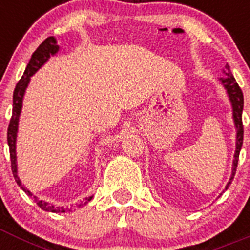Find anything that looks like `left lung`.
Here are the masks:
<instances>
[{
    "mask_svg": "<svg viewBox=\"0 0 250 250\" xmlns=\"http://www.w3.org/2000/svg\"><path fill=\"white\" fill-rule=\"evenodd\" d=\"M225 68L228 71L225 72V76H223L220 80H222L223 85L228 91L229 98H230L231 105H233V116H234V123H235V127H237V150H235V155H234V161H233V174L230 176V180H229L228 185L231 184V180L234 179L235 175V171H237L238 167V160H239V152L242 149L243 145V134H244V127H243V120H242V112H243V106H244V98H243V91L239 87L238 83L235 81V79L231 75L230 70H229V66L227 65ZM225 188V189H227Z\"/></svg>",
    "mask_w": 250,
    "mask_h": 250,
    "instance_id": "1",
    "label": "left lung"
}]
</instances>
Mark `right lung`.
<instances>
[{"instance_id":"add662e5","label":"right lung","mask_w":250,"mask_h":250,"mask_svg":"<svg viewBox=\"0 0 250 250\" xmlns=\"http://www.w3.org/2000/svg\"><path fill=\"white\" fill-rule=\"evenodd\" d=\"M59 50V46H57V40L54 36H50L43 41L39 47L36 48L32 56H31L30 61H28V65L25 70V74L20 79V81L17 83L16 87H15V91H13V109H12V116H11L10 124H8L7 129V143L8 147H10V159H11V170H12L13 178L16 180V183L19 184V187H21V189L25 193H27L28 195H32L30 191L26 189L25 187H22L21 182H20L19 176H17V167H16V132H17V124H19V116L20 112H21L22 107V99H23V94H25V90L28 85V81H30V76L35 74V72L39 70L43 63L47 61V59L50 57V55H55ZM91 199V198H90ZM89 199V200H90ZM37 205H39L42 210L46 211H52V213H63L65 209L63 208H55L54 205L48 204V203L42 202V200H37Z\"/></svg>"}]
</instances>
